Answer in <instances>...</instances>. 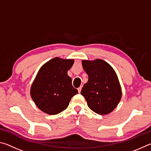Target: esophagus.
I'll return each mask as SVG.
<instances>
[{
	"mask_svg": "<svg viewBox=\"0 0 151 151\" xmlns=\"http://www.w3.org/2000/svg\"><path fill=\"white\" fill-rule=\"evenodd\" d=\"M81 89H82V86H80V87L78 88V93H81Z\"/></svg>",
	"mask_w": 151,
	"mask_h": 151,
	"instance_id": "obj_1",
	"label": "esophagus"
}]
</instances>
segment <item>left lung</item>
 Masks as SVG:
<instances>
[{
  "instance_id": "1",
  "label": "left lung",
  "mask_w": 151,
  "mask_h": 151,
  "mask_svg": "<svg viewBox=\"0 0 151 151\" xmlns=\"http://www.w3.org/2000/svg\"><path fill=\"white\" fill-rule=\"evenodd\" d=\"M82 64L88 79L81 94L85 97L92 111L99 114L110 113L116 108L122 96L115 71L101 59L83 60Z\"/></svg>"
}]
</instances>
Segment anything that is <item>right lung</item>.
<instances>
[{
	"label": "right lung",
	"instance_id": "1",
	"mask_svg": "<svg viewBox=\"0 0 151 151\" xmlns=\"http://www.w3.org/2000/svg\"><path fill=\"white\" fill-rule=\"evenodd\" d=\"M73 63V60L57 57L45 63L39 70L30 88V95L36 105L45 113H60L78 93L67 75Z\"/></svg>",
	"mask_w": 151,
	"mask_h": 151
}]
</instances>
